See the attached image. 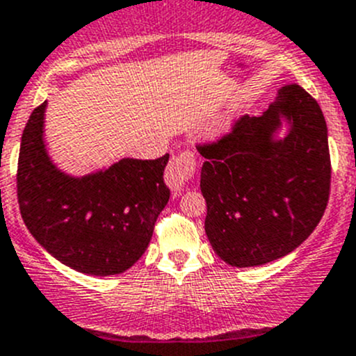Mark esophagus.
<instances>
[{
    "label": "esophagus",
    "instance_id": "esophagus-1",
    "mask_svg": "<svg viewBox=\"0 0 356 356\" xmlns=\"http://www.w3.org/2000/svg\"><path fill=\"white\" fill-rule=\"evenodd\" d=\"M194 171L195 159L191 152H184V154L176 155V157L171 159L168 168H165V185L172 192L184 191L188 181H191L192 176H194Z\"/></svg>",
    "mask_w": 356,
    "mask_h": 356
}]
</instances>
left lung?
Instances as JSON below:
<instances>
[{"instance_id":"left-lung-1","label":"left lung","mask_w":356,"mask_h":356,"mask_svg":"<svg viewBox=\"0 0 356 356\" xmlns=\"http://www.w3.org/2000/svg\"><path fill=\"white\" fill-rule=\"evenodd\" d=\"M199 152L206 159V236L229 266L282 259L320 223L330 192L328 131L302 87H283L264 115H246L229 136Z\"/></svg>"}]
</instances>
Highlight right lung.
Wrapping results in <instances>:
<instances>
[{
  "mask_svg": "<svg viewBox=\"0 0 356 356\" xmlns=\"http://www.w3.org/2000/svg\"><path fill=\"white\" fill-rule=\"evenodd\" d=\"M47 101L29 117L20 140L17 195L33 238L59 262L92 276L129 269L148 248L157 216L169 201L164 169L124 157L87 175H71L45 143Z\"/></svg>",
  "mask_w": 356,
  "mask_h": 356,
  "instance_id": "add662e5",
  "label": "right lung"
}]
</instances>
